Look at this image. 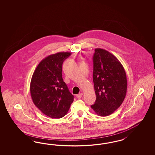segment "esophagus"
<instances>
[{
	"label": "esophagus",
	"mask_w": 155,
	"mask_h": 155,
	"mask_svg": "<svg viewBox=\"0 0 155 155\" xmlns=\"http://www.w3.org/2000/svg\"><path fill=\"white\" fill-rule=\"evenodd\" d=\"M82 95H83V94H82V93H80V94H77V95L76 97H77L78 99L81 98V97H82Z\"/></svg>",
	"instance_id": "1"
}]
</instances>
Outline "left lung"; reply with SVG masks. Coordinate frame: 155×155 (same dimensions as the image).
<instances>
[{"mask_svg":"<svg viewBox=\"0 0 155 155\" xmlns=\"http://www.w3.org/2000/svg\"><path fill=\"white\" fill-rule=\"evenodd\" d=\"M93 82L96 101L91 107L99 116L106 117L120 107L127 93L124 69L117 57L101 48L93 56Z\"/></svg>","mask_w":155,"mask_h":155,"instance_id":"left-lung-1","label":"left lung"}]
</instances>
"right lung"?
Masks as SVG:
<instances>
[{"instance_id": "obj_1", "label": "right lung", "mask_w": 155, "mask_h": 155, "mask_svg": "<svg viewBox=\"0 0 155 155\" xmlns=\"http://www.w3.org/2000/svg\"><path fill=\"white\" fill-rule=\"evenodd\" d=\"M71 54L58 52L45 57L32 77L30 92L33 103L49 117H64L74 101L62 77V64Z\"/></svg>"}]
</instances>
